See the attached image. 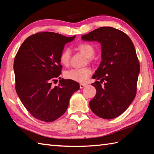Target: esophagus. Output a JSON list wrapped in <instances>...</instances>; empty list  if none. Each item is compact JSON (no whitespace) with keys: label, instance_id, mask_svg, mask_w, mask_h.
Returning a JSON list of instances; mask_svg holds the SVG:
<instances>
[{"label":"esophagus","instance_id":"1","mask_svg":"<svg viewBox=\"0 0 154 154\" xmlns=\"http://www.w3.org/2000/svg\"><path fill=\"white\" fill-rule=\"evenodd\" d=\"M86 86H87L86 84H83V83H81L80 84V88H81V89H83V88L85 87H86Z\"/></svg>","mask_w":154,"mask_h":154}]
</instances>
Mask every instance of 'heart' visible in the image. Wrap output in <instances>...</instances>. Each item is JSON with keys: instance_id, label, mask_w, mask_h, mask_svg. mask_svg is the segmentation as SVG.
<instances>
[{"instance_id": "1", "label": "heart", "mask_w": 154, "mask_h": 154, "mask_svg": "<svg viewBox=\"0 0 154 154\" xmlns=\"http://www.w3.org/2000/svg\"><path fill=\"white\" fill-rule=\"evenodd\" d=\"M77 48L89 58L92 57L94 54V49L93 45L90 44L82 43L78 45ZM70 55V50L67 48L64 49L60 55L61 63L63 65H67L69 63ZM91 74V70L89 67L74 68L65 71L64 73V77L67 79L83 83L88 79Z\"/></svg>"}]
</instances>
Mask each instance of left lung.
Returning <instances> with one entry per match:
<instances>
[{
	"label": "left lung",
	"instance_id": "8db88e82",
	"mask_svg": "<svg viewBox=\"0 0 154 154\" xmlns=\"http://www.w3.org/2000/svg\"><path fill=\"white\" fill-rule=\"evenodd\" d=\"M81 38L99 42L102 50V61L93 76L99 81L91 84L97 93L89 102L91 109L104 119L119 116L136 94L140 63L134 45L128 35L112 27L99 28Z\"/></svg>",
	"mask_w": 154,
	"mask_h": 154
}]
</instances>
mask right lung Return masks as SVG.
Returning a JSON list of instances; mask_svg holds the SVG:
<instances>
[{"instance_id":"obj_1","label":"right lung","mask_w":154,"mask_h":154,"mask_svg":"<svg viewBox=\"0 0 154 154\" xmlns=\"http://www.w3.org/2000/svg\"><path fill=\"white\" fill-rule=\"evenodd\" d=\"M51 32H42L26 39L14 61L16 91L26 109L35 119L53 122L65 112L69 99L79 89L75 81L60 79V55L65 44L73 40Z\"/></svg>"}]
</instances>
